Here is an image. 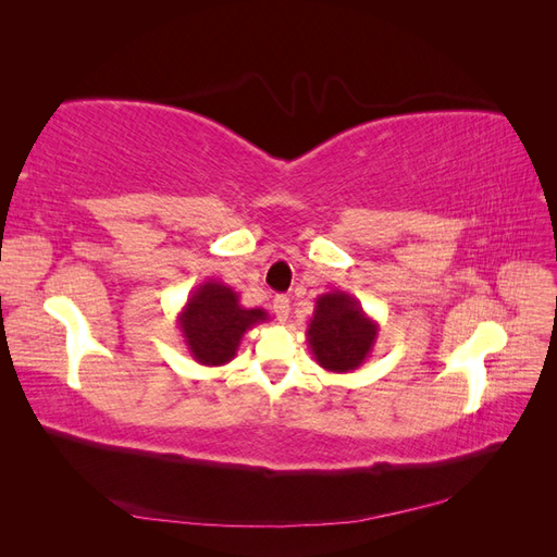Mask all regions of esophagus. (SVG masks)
Segmentation results:
<instances>
[{
	"label": "esophagus",
	"instance_id": "34e87169",
	"mask_svg": "<svg viewBox=\"0 0 557 557\" xmlns=\"http://www.w3.org/2000/svg\"><path fill=\"white\" fill-rule=\"evenodd\" d=\"M274 313H276V318L281 320V323H285V320H288V315H290V299L285 297V295H278L274 299Z\"/></svg>",
	"mask_w": 557,
	"mask_h": 557
}]
</instances>
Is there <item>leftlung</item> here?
Masks as SVG:
<instances>
[{"label": "left lung", "instance_id": "obj_1", "mask_svg": "<svg viewBox=\"0 0 557 557\" xmlns=\"http://www.w3.org/2000/svg\"><path fill=\"white\" fill-rule=\"evenodd\" d=\"M379 336V323L362 311L358 297L332 290L315 299V309L307 327V342L315 362L325 372L346 374L362 367L372 356Z\"/></svg>", "mask_w": 557, "mask_h": 557}]
</instances>
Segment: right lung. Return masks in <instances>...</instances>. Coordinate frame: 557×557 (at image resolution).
I'll list each match as a JSON object with an SVG mask.
<instances>
[{
    "instance_id": "right-lung-1",
    "label": "right lung",
    "mask_w": 557,
    "mask_h": 557,
    "mask_svg": "<svg viewBox=\"0 0 557 557\" xmlns=\"http://www.w3.org/2000/svg\"><path fill=\"white\" fill-rule=\"evenodd\" d=\"M176 320L193 360L221 367L237 358L244 334L269 320V313L242 307L230 285L209 278L190 293Z\"/></svg>"
}]
</instances>
